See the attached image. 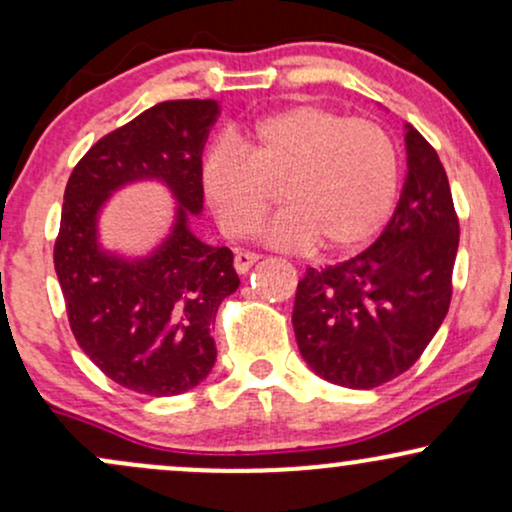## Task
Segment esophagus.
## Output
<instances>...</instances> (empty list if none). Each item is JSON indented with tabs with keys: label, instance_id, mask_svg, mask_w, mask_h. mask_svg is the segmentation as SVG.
<instances>
[{
	"label": "esophagus",
	"instance_id": "esophagus-1",
	"mask_svg": "<svg viewBox=\"0 0 512 512\" xmlns=\"http://www.w3.org/2000/svg\"><path fill=\"white\" fill-rule=\"evenodd\" d=\"M260 260V255H255V252H238L236 260H233V267H236L238 274H245L250 272V267Z\"/></svg>",
	"mask_w": 512,
	"mask_h": 512
}]
</instances>
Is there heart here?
<instances>
[{
    "instance_id": "b5f03b06",
    "label": "heart",
    "mask_w": 512,
    "mask_h": 512,
    "mask_svg": "<svg viewBox=\"0 0 512 512\" xmlns=\"http://www.w3.org/2000/svg\"><path fill=\"white\" fill-rule=\"evenodd\" d=\"M221 231L248 236L279 187L284 209L262 226L276 248L344 255L366 245L390 216L399 185L395 142L383 127L325 105L301 103L262 117L211 146L199 168Z\"/></svg>"
}]
</instances>
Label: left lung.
<instances>
[{"mask_svg": "<svg viewBox=\"0 0 512 512\" xmlns=\"http://www.w3.org/2000/svg\"><path fill=\"white\" fill-rule=\"evenodd\" d=\"M407 178L378 240L342 264L310 267L296 289L293 332L327 383L370 390L419 361L452 296L460 223L431 144L404 125Z\"/></svg>", "mask_w": 512, "mask_h": 512, "instance_id": "obj_1", "label": "left lung"}]
</instances>
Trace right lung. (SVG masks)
I'll use <instances>...</instances> for the list:
<instances>
[{
  "label": "right lung",
  "mask_w": 512,
  "mask_h": 512,
  "mask_svg": "<svg viewBox=\"0 0 512 512\" xmlns=\"http://www.w3.org/2000/svg\"><path fill=\"white\" fill-rule=\"evenodd\" d=\"M219 101H166L88 149L64 190L55 272L84 354L117 385L173 397L211 373V325L240 279L233 252L202 243L190 228L204 209L202 151ZM158 181L176 202L169 233L146 256L100 243V214L115 191Z\"/></svg>",
  "instance_id": "add662e5"
}]
</instances>
